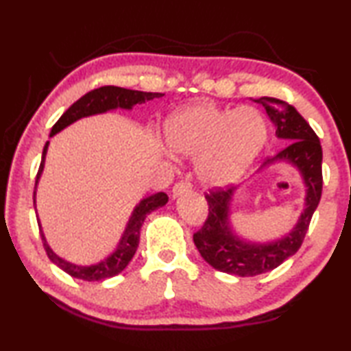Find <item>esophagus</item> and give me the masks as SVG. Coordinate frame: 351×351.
<instances>
[{"mask_svg": "<svg viewBox=\"0 0 351 351\" xmlns=\"http://www.w3.org/2000/svg\"><path fill=\"white\" fill-rule=\"evenodd\" d=\"M171 192H173V197H180V195H182V193L192 192V184H190L189 181H180L175 184Z\"/></svg>", "mask_w": 351, "mask_h": 351, "instance_id": "obj_1", "label": "esophagus"}]
</instances>
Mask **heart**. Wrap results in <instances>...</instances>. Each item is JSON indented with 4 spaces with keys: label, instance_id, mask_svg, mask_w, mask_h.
<instances>
[{
    "label": "heart",
    "instance_id": "obj_1",
    "mask_svg": "<svg viewBox=\"0 0 351 351\" xmlns=\"http://www.w3.org/2000/svg\"><path fill=\"white\" fill-rule=\"evenodd\" d=\"M268 138L260 110H224L197 104L176 111L164 127L165 145L181 156L198 158V173L209 184H228L243 175Z\"/></svg>",
    "mask_w": 351,
    "mask_h": 351
}]
</instances>
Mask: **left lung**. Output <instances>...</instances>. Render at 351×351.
<instances>
[{
  "mask_svg": "<svg viewBox=\"0 0 351 351\" xmlns=\"http://www.w3.org/2000/svg\"><path fill=\"white\" fill-rule=\"evenodd\" d=\"M255 102L265 106L278 138L288 141V145L263 165L278 159L289 161L300 170L306 186V209L285 239L268 245H249L237 239L229 228V204L235 187H215L206 193L209 213L203 228L193 234L195 246L212 268L240 277H254L276 269L299 251L322 197L324 182L322 147L310 123L294 106L280 99L260 97Z\"/></svg>",
  "mask_w": 351,
  "mask_h": 351,
  "instance_id": "left-lung-1",
  "label": "left lung"
}]
</instances>
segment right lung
Here are the masks:
<instances>
[{
	"label": "right lung",
	"mask_w": 351,
	"mask_h": 351,
	"mask_svg": "<svg viewBox=\"0 0 351 351\" xmlns=\"http://www.w3.org/2000/svg\"><path fill=\"white\" fill-rule=\"evenodd\" d=\"M162 96L164 94H161V93L134 91V90H125V88L111 86V85L100 86V88H97V90L86 93L85 96L80 97L77 102L71 105L69 108L63 112L62 117L56 122V125L52 127L49 136H54L56 133L60 132V130L71 125V123L79 121V119H82V117L99 114V112H105V111L114 110V108L132 110L133 105H136V104H144L145 100H152L154 97H162ZM47 145H49V142H46V145L43 148V156H41V164H40V169L37 173V180H35V189H37L38 178L45 167V156L47 152ZM167 201H169V197H167V193H164V192L154 193V195H152V197L142 199L141 203L136 206V209L133 212L132 218H130L125 232H123L122 240H121V243H119L116 251L112 252L108 258H105L104 261H100V263H97V265L79 266V265L69 263V261H64L63 258L58 257V255L52 252V249L46 243L45 235H43V232H41V226L38 224L45 251L52 263H56L58 268L63 269L64 272H68L71 277L80 278V280H85V282H97V280H105V278L114 277L119 274V272H122L123 269H125L130 261H132V258L134 257L136 249H138V245H139L141 228H142V223H144L145 217L150 212L159 209V207H162L165 203H167ZM34 206H35V190H34Z\"/></svg>",
	"instance_id": "add662e5"
}]
</instances>
